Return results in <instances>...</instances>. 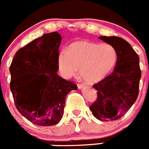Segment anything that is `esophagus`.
<instances>
[{"label": "esophagus", "mask_w": 149, "mask_h": 149, "mask_svg": "<svg viewBox=\"0 0 149 149\" xmlns=\"http://www.w3.org/2000/svg\"><path fill=\"white\" fill-rule=\"evenodd\" d=\"M84 86H85V85H84V84H77V87H78L79 89H81V88H84Z\"/></svg>", "instance_id": "34e87169"}]
</instances>
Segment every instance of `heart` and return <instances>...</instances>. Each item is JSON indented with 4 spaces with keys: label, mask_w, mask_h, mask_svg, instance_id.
Returning a JSON list of instances; mask_svg holds the SVG:
<instances>
[{
    "label": "heart",
    "mask_w": 149,
    "mask_h": 149,
    "mask_svg": "<svg viewBox=\"0 0 149 149\" xmlns=\"http://www.w3.org/2000/svg\"><path fill=\"white\" fill-rule=\"evenodd\" d=\"M117 61V53L112 45L88 40L74 42L68 46L66 52H61L58 55V68L63 77L76 75L80 68L81 77L91 84L107 77Z\"/></svg>",
    "instance_id": "obj_1"
}]
</instances>
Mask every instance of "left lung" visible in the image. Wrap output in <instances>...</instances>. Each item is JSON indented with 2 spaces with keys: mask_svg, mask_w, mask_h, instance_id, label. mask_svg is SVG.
Wrapping results in <instances>:
<instances>
[{
  "mask_svg": "<svg viewBox=\"0 0 149 149\" xmlns=\"http://www.w3.org/2000/svg\"><path fill=\"white\" fill-rule=\"evenodd\" d=\"M99 39L115 48L117 61L112 73L93 86L97 98L89 109L99 120H116L129 111L138 96L141 78L139 57L123 38L100 36Z\"/></svg>",
  "mask_w": 149,
  "mask_h": 149,
  "instance_id": "obj_1",
  "label": "left lung"
}]
</instances>
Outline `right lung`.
Segmentation results:
<instances>
[{"mask_svg": "<svg viewBox=\"0 0 149 149\" xmlns=\"http://www.w3.org/2000/svg\"><path fill=\"white\" fill-rule=\"evenodd\" d=\"M62 37L44 34L16 52L12 60L10 89L19 112L41 126L58 124L63 114L66 95L77 89L58 74V55Z\"/></svg>", "mask_w": 149, "mask_h": 149, "instance_id": "obj_1", "label": "right lung"}]
</instances>
